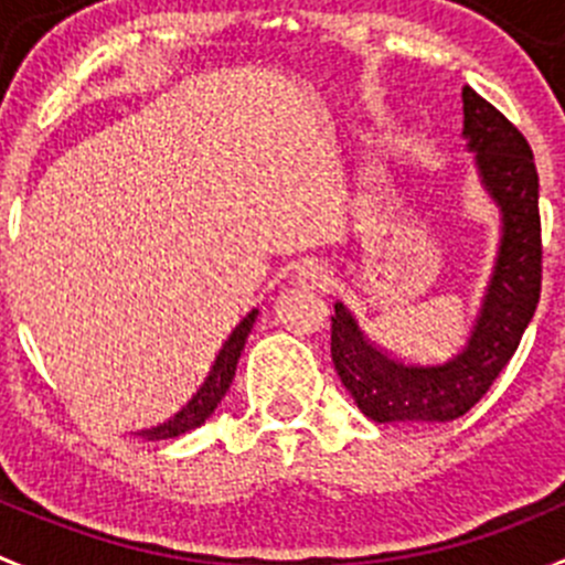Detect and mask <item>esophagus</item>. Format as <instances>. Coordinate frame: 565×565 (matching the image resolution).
Segmentation results:
<instances>
[{
	"mask_svg": "<svg viewBox=\"0 0 565 565\" xmlns=\"http://www.w3.org/2000/svg\"><path fill=\"white\" fill-rule=\"evenodd\" d=\"M292 281L303 289H322L331 278H328V270L320 262H303V265L295 267Z\"/></svg>",
	"mask_w": 565,
	"mask_h": 565,
	"instance_id": "obj_1",
	"label": "esophagus"
}]
</instances>
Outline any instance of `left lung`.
I'll list each match as a JSON object with an SVG mask.
<instances>
[{
    "label": "left lung",
    "instance_id": "obj_1",
    "mask_svg": "<svg viewBox=\"0 0 565 565\" xmlns=\"http://www.w3.org/2000/svg\"><path fill=\"white\" fill-rule=\"evenodd\" d=\"M463 140L475 154L480 188L500 212L494 270L467 342L436 364L392 359L364 337L353 311L337 300L331 355L339 381L361 414L392 425H430L467 414L522 342L541 298L539 171L522 131L463 87Z\"/></svg>",
    "mask_w": 565,
    "mask_h": 565
}]
</instances>
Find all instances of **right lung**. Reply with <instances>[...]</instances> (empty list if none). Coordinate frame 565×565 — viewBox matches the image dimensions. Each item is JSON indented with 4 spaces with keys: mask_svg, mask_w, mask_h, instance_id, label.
Wrapping results in <instances>:
<instances>
[{
    "mask_svg": "<svg viewBox=\"0 0 565 565\" xmlns=\"http://www.w3.org/2000/svg\"><path fill=\"white\" fill-rule=\"evenodd\" d=\"M256 315L259 309H250L248 315L239 320V326L234 328L232 337L223 342L221 353L212 361L210 372H206L204 381L199 383V388L193 392V397H188V403L179 405L168 419L157 422V425H146V428L135 430V436L146 441H160V439H177V436L188 434V430L201 428L212 414H215L217 403L223 399V394L228 392L234 381V372H237V361L243 355L245 339H248L250 328H254Z\"/></svg>",
    "mask_w": 565,
    "mask_h": 565,
    "instance_id": "1",
    "label": "right lung"
}]
</instances>
